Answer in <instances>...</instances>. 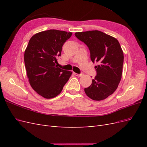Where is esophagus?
I'll use <instances>...</instances> for the list:
<instances>
[{"instance_id":"obj_1","label":"esophagus","mask_w":147,"mask_h":147,"mask_svg":"<svg viewBox=\"0 0 147 147\" xmlns=\"http://www.w3.org/2000/svg\"><path fill=\"white\" fill-rule=\"evenodd\" d=\"M74 74L75 75V76H77V77H81V76H82V74H77V73H75V72H74Z\"/></svg>"}]
</instances>
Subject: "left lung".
<instances>
[{"label": "left lung", "instance_id": "obj_1", "mask_svg": "<svg viewBox=\"0 0 147 147\" xmlns=\"http://www.w3.org/2000/svg\"><path fill=\"white\" fill-rule=\"evenodd\" d=\"M80 40L90 49L91 59L97 75L92 84L84 88L86 94L92 100H102L116 91L122 77L123 51L118 40L99 30L75 33Z\"/></svg>", "mask_w": 147, "mask_h": 147}]
</instances>
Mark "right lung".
Returning a JSON list of instances; mask_svg holds the SVG:
<instances>
[{
    "mask_svg": "<svg viewBox=\"0 0 147 147\" xmlns=\"http://www.w3.org/2000/svg\"><path fill=\"white\" fill-rule=\"evenodd\" d=\"M72 32L50 29L35 34L24 51V64L29 82L33 90L46 99L59 94L72 74L57 67L56 57Z\"/></svg>",
    "mask_w": 147,
    "mask_h": 147,
    "instance_id": "right-lung-1",
    "label": "right lung"
}]
</instances>
